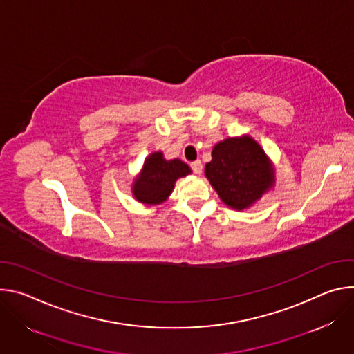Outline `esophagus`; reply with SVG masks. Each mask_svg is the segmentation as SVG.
<instances>
[{"label": "esophagus", "instance_id": "obj_1", "mask_svg": "<svg viewBox=\"0 0 354 354\" xmlns=\"http://www.w3.org/2000/svg\"><path fill=\"white\" fill-rule=\"evenodd\" d=\"M189 166H191V170H192L195 174H201V173H203V163H201L200 160L192 162Z\"/></svg>", "mask_w": 354, "mask_h": 354}]
</instances>
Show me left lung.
<instances>
[{
	"instance_id": "8db88e82",
	"label": "left lung",
	"mask_w": 354,
	"mask_h": 354,
	"mask_svg": "<svg viewBox=\"0 0 354 354\" xmlns=\"http://www.w3.org/2000/svg\"><path fill=\"white\" fill-rule=\"evenodd\" d=\"M205 176L221 200L233 209H243L259 200L274 183L267 156L252 138L219 142Z\"/></svg>"
}]
</instances>
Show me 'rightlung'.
<instances>
[{"label":"right lung","mask_w":354,"mask_h":354,"mask_svg":"<svg viewBox=\"0 0 354 354\" xmlns=\"http://www.w3.org/2000/svg\"><path fill=\"white\" fill-rule=\"evenodd\" d=\"M191 173L189 167L178 159L165 160L163 153L150 154L140 176L133 185V195L143 204H160L174 188L177 178Z\"/></svg>","instance_id":"1"}]
</instances>
